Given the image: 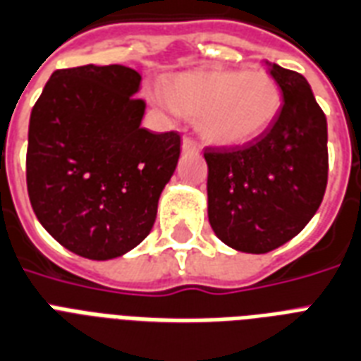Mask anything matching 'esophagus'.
<instances>
[{"label":"esophagus","mask_w":361,"mask_h":361,"mask_svg":"<svg viewBox=\"0 0 361 361\" xmlns=\"http://www.w3.org/2000/svg\"><path fill=\"white\" fill-rule=\"evenodd\" d=\"M183 152H186V154H197V152H200V147L195 145L194 139H190V137H184V139H183Z\"/></svg>","instance_id":"34e87169"}]
</instances>
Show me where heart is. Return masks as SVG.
I'll return each mask as SVG.
<instances>
[{
	"label": "heart",
	"mask_w": 361,
	"mask_h": 361,
	"mask_svg": "<svg viewBox=\"0 0 361 361\" xmlns=\"http://www.w3.org/2000/svg\"><path fill=\"white\" fill-rule=\"evenodd\" d=\"M167 103L183 116L197 120L209 145L235 149L258 141L275 124L282 92L265 71L214 69L173 77Z\"/></svg>",
	"instance_id": "1"
}]
</instances>
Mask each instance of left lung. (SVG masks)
<instances>
[{
    "label": "left lung",
    "mask_w": 361,
    "mask_h": 361,
    "mask_svg": "<svg viewBox=\"0 0 361 361\" xmlns=\"http://www.w3.org/2000/svg\"><path fill=\"white\" fill-rule=\"evenodd\" d=\"M267 63L282 92L271 130L235 149H207V212L228 247L275 250L300 233L328 184V122L305 77Z\"/></svg>",
    "instance_id": "8db88e82"
}]
</instances>
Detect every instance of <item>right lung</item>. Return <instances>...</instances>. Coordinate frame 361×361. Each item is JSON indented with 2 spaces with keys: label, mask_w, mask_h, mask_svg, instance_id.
Wrapping results in <instances>:
<instances>
[{
  "label": "right lung",
  "mask_w": 361,
  "mask_h": 361,
  "mask_svg": "<svg viewBox=\"0 0 361 361\" xmlns=\"http://www.w3.org/2000/svg\"><path fill=\"white\" fill-rule=\"evenodd\" d=\"M141 75L126 66L54 71L33 105L26 183L33 212L88 259L130 252L154 226L180 156L177 131L142 128Z\"/></svg>",
  "instance_id": "right-lung-1"
}]
</instances>
